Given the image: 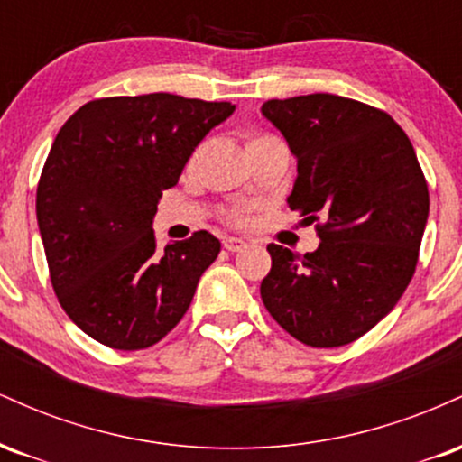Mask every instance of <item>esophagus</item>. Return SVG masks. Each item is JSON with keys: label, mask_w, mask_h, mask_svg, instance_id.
I'll list each match as a JSON object with an SVG mask.
<instances>
[{"label": "esophagus", "mask_w": 462, "mask_h": 462, "mask_svg": "<svg viewBox=\"0 0 462 462\" xmlns=\"http://www.w3.org/2000/svg\"><path fill=\"white\" fill-rule=\"evenodd\" d=\"M224 247L227 249V252H241V249L247 247V243L243 241V238L227 236V238H224Z\"/></svg>", "instance_id": "34e87169"}]
</instances>
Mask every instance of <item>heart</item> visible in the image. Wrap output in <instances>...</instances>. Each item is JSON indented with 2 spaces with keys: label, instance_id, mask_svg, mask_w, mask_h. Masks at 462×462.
Here are the masks:
<instances>
[{
  "label": "heart",
  "instance_id": "heart-1",
  "mask_svg": "<svg viewBox=\"0 0 462 462\" xmlns=\"http://www.w3.org/2000/svg\"><path fill=\"white\" fill-rule=\"evenodd\" d=\"M264 136H267V134H254V136H249V143L261 141V139H264ZM249 143H247V145H249ZM227 221H230V224H235V226H245L247 221H249V210H247V208H235V210H230V213H227Z\"/></svg>",
  "mask_w": 462,
  "mask_h": 462
}]
</instances>
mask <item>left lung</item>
Listing matches in <instances>:
<instances>
[{
	"mask_svg": "<svg viewBox=\"0 0 462 462\" xmlns=\"http://www.w3.org/2000/svg\"><path fill=\"white\" fill-rule=\"evenodd\" d=\"M263 115L298 158L291 210L317 224L315 252L269 243L264 309L310 347H341L393 310L415 273L430 195L406 132L330 93L269 99Z\"/></svg>",
	"mask_w": 462,
	"mask_h": 462,
	"instance_id": "obj_1",
	"label": "left lung"
}]
</instances>
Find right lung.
<instances>
[{
    "mask_svg": "<svg viewBox=\"0 0 462 462\" xmlns=\"http://www.w3.org/2000/svg\"><path fill=\"white\" fill-rule=\"evenodd\" d=\"M232 113L230 102L171 93L104 97L58 132L36 219L58 301L102 346L134 352L167 337L219 256L206 230L158 252L152 219L199 141Z\"/></svg>",
    "mask_w": 462,
    "mask_h": 462,
    "instance_id": "right-lung-1",
    "label": "right lung"
}]
</instances>
